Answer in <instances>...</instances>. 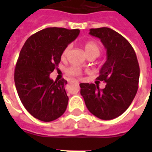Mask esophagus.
<instances>
[{
	"mask_svg": "<svg viewBox=\"0 0 152 152\" xmlns=\"http://www.w3.org/2000/svg\"><path fill=\"white\" fill-rule=\"evenodd\" d=\"M72 81H74L73 80H69V83H71V82H72ZM77 83H78V82H77Z\"/></svg>",
	"mask_w": 152,
	"mask_h": 152,
	"instance_id": "34e87169",
	"label": "esophagus"
}]
</instances>
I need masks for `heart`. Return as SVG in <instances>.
<instances>
[{
  "label": "heart",
  "instance_id": "1",
  "mask_svg": "<svg viewBox=\"0 0 152 152\" xmlns=\"http://www.w3.org/2000/svg\"><path fill=\"white\" fill-rule=\"evenodd\" d=\"M71 45H69L64 48V50L62 52V57H66L69 51H70V50H71ZM84 50H85V52L88 56L95 54L97 57L99 55L100 51H101V48H100L99 43L95 41H89L88 42H86L85 45H84ZM66 72L69 75H71V76H80L81 70L80 69H79L77 67H69L66 69Z\"/></svg>",
  "mask_w": 152,
  "mask_h": 152
}]
</instances>
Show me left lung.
I'll return each instance as SVG.
<instances>
[{"mask_svg": "<svg viewBox=\"0 0 152 152\" xmlns=\"http://www.w3.org/2000/svg\"><path fill=\"white\" fill-rule=\"evenodd\" d=\"M89 34L100 39L106 50V61L97 80L106 82L100 89L94 83H80V94L88 110L102 120H111L121 115L138 90L140 67L131 44L108 27L91 28Z\"/></svg>", "mask_w": 152, "mask_h": 152, "instance_id": "8db88e82", "label": "left lung"}]
</instances>
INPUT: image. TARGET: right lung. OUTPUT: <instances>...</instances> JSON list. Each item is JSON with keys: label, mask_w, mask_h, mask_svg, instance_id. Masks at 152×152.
<instances>
[{"label": "right lung", "mask_w": 152, "mask_h": 152, "mask_svg": "<svg viewBox=\"0 0 152 152\" xmlns=\"http://www.w3.org/2000/svg\"><path fill=\"white\" fill-rule=\"evenodd\" d=\"M80 34L79 29L48 27L32 34L20 50L14 80L25 109L42 121L56 120L66 110L67 80L53 81L50 74L61 61L62 52Z\"/></svg>", "instance_id": "1"}]
</instances>
